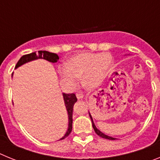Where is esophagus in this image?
Masks as SVG:
<instances>
[{
    "label": "esophagus",
    "instance_id": "esophagus-1",
    "mask_svg": "<svg viewBox=\"0 0 160 160\" xmlns=\"http://www.w3.org/2000/svg\"><path fill=\"white\" fill-rule=\"evenodd\" d=\"M76 97H77L78 99H82V98H83L84 95L82 93H78V94H76Z\"/></svg>",
    "mask_w": 160,
    "mask_h": 160
}]
</instances>
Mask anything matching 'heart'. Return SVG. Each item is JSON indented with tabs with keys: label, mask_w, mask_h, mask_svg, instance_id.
Returning <instances> with one entry per match:
<instances>
[{
	"label": "heart",
	"mask_w": 160,
	"mask_h": 160,
	"mask_svg": "<svg viewBox=\"0 0 160 160\" xmlns=\"http://www.w3.org/2000/svg\"><path fill=\"white\" fill-rule=\"evenodd\" d=\"M112 63V57L109 53H78L70 58L67 63L59 66V73L70 88L75 87L78 78L82 77L83 86L93 89L105 80Z\"/></svg>",
	"instance_id": "1"
}]
</instances>
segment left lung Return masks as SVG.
Returning a JSON list of instances; mask_svg holds the SVG:
<instances>
[{"label":"left lung","mask_w":160,"mask_h":160,"mask_svg":"<svg viewBox=\"0 0 160 160\" xmlns=\"http://www.w3.org/2000/svg\"><path fill=\"white\" fill-rule=\"evenodd\" d=\"M89 114H90V119H91V122H92L93 128H94V131H95L96 134H97L98 135H99V136L102 137V138H107V139H110V140H115V139H116V138H114V137H111V136H109V135H105L104 133H102L101 131H99V130L98 129V128H96V126L94 125V121H93V118H92V116H91V114H90V112H89Z\"/></svg>","instance_id":"left-lung-1"}]
</instances>
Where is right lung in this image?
Returning a JSON list of instances; mask_svg holds the SVG:
<instances>
[{
    "label": "right lung",
    "mask_w": 160,
    "mask_h": 160,
    "mask_svg": "<svg viewBox=\"0 0 160 160\" xmlns=\"http://www.w3.org/2000/svg\"><path fill=\"white\" fill-rule=\"evenodd\" d=\"M37 59H45L49 62H57L59 59L58 55L51 52L46 51V50H39L38 53L33 52V53H29V54L23 55L17 63L15 69L20 67L25 63L32 62V61L37 60ZM63 99H64L65 106H66V111L68 114V128L66 130L65 135H63L59 140L64 139L65 138L70 135L72 131V123H73V108L74 103L77 102V97L74 94H65L63 93Z\"/></svg>",
    "instance_id": "obj_1"
}]
</instances>
